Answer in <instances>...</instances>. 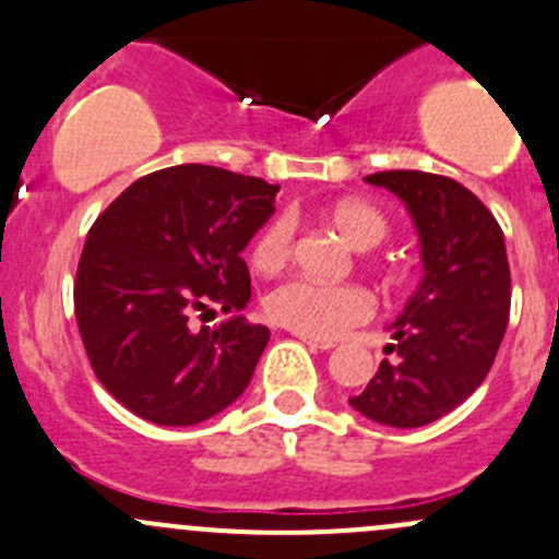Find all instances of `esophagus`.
<instances>
[{
	"label": "esophagus",
	"instance_id": "34e87169",
	"mask_svg": "<svg viewBox=\"0 0 559 559\" xmlns=\"http://www.w3.org/2000/svg\"><path fill=\"white\" fill-rule=\"evenodd\" d=\"M297 338L302 341V344H308V346H313V349H322V352H328V349H333V341H319V338H311V335H300L297 333Z\"/></svg>",
	"mask_w": 559,
	"mask_h": 559
}]
</instances>
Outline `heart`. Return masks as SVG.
Listing matches in <instances>:
<instances>
[{
  "mask_svg": "<svg viewBox=\"0 0 559 559\" xmlns=\"http://www.w3.org/2000/svg\"><path fill=\"white\" fill-rule=\"evenodd\" d=\"M330 224L357 251L377 248L388 235V221L366 202H341L328 213ZM295 242L292 218L270 221L253 246V264L262 273L284 267ZM264 311L281 328L311 338H338L373 313V300L366 289L352 284H319L311 278H289L264 297Z\"/></svg>",
  "mask_w": 559,
  "mask_h": 559,
  "instance_id": "b5f03b06",
  "label": "heart"
}]
</instances>
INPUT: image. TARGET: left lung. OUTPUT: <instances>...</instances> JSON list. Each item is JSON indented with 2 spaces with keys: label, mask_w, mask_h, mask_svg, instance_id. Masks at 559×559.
I'll return each instance as SVG.
<instances>
[{
  "label": "left lung",
  "mask_w": 559,
  "mask_h": 559,
  "mask_svg": "<svg viewBox=\"0 0 559 559\" xmlns=\"http://www.w3.org/2000/svg\"><path fill=\"white\" fill-rule=\"evenodd\" d=\"M415 221L424 278L390 330L395 360H382L349 404L368 420L417 429L467 401L489 373L511 313L506 237L473 191L429 171H379Z\"/></svg>",
  "instance_id": "1"
}]
</instances>
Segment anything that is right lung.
I'll return each instance as SVG.
<instances>
[{"mask_svg": "<svg viewBox=\"0 0 559 559\" xmlns=\"http://www.w3.org/2000/svg\"><path fill=\"white\" fill-rule=\"evenodd\" d=\"M278 186L202 164L153 171L92 224L75 273V322L95 377L133 415L197 426L237 401L270 341L242 308L240 253L275 213ZM218 305L233 317L193 331Z\"/></svg>", "mask_w": 559, "mask_h": 559, "instance_id": "add662e5", "label": "right lung"}]
</instances>
